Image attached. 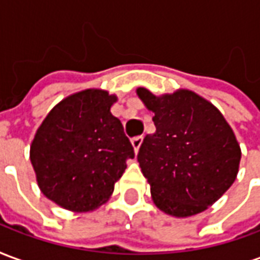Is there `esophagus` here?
I'll list each match as a JSON object with an SVG mask.
<instances>
[{
  "mask_svg": "<svg viewBox=\"0 0 260 260\" xmlns=\"http://www.w3.org/2000/svg\"><path fill=\"white\" fill-rule=\"evenodd\" d=\"M142 142H143V138H142V136H136V138H134V139H132V146H134V150H135V153L139 152V147H141Z\"/></svg>",
  "mask_w": 260,
  "mask_h": 260,
  "instance_id": "obj_1",
  "label": "esophagus"
}]
</instances>
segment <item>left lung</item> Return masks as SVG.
Masks as SVG:
<instances>
[{"mask_svg":"<svg viewBox=\"0 0 260 260\" xmlns=\"http://www.w3.org/2000/svg\"><path fill=\"white\" fill-rule=\"evenodd\" d=\"M136 94L154 114L156 132L138 153L153 203L166 214L191 217L205 212L233 185L241 147L216 106L188 89L156 96L146 87Z\"/></svg>","mask_w":260,"mask_h":260,"instance_id":"obj_1","label":"left lung"}]
</instances>
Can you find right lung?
<instances>
[{
    "instance_id": "right-lung-1",
    "label": "right lung",
    "mask_w": 260,
    "mask_h": 260,
    "mask_svg": "<svg viewBox=\"0 0 260 260\" xmlns=\"http://www.w3.org/2000/svg\"><path fill=\"white\" fill-rule=\"evenodd\" d=\"M118 99L86 89L55 104L37 128L30 161L43 195L62 209L87 213L111 198L135 157L124 126L111 114Z\"/></svg>"
}]
</instances>
